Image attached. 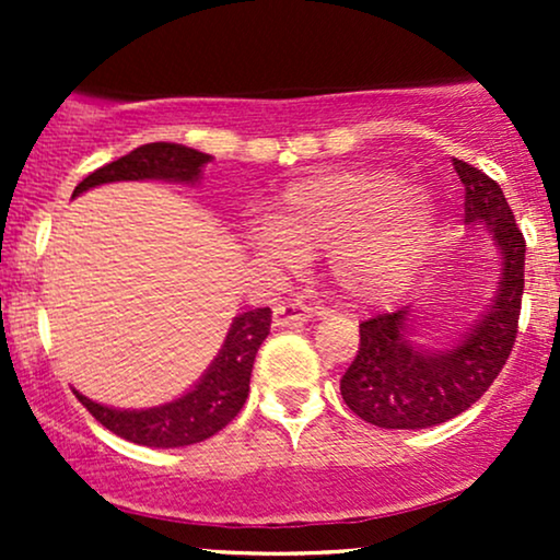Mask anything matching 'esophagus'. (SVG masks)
<instances>
[{"mask_svg": "<svg viewBox=\"0 0 560 560\" xmlns=\"http://www.w3.org/2000/svg\"><path fill=\"white\" fill-rule=\"evenodd\" d=\"M313 318V307L300 305V302H284L273 307V326L279 329H298Z\"/></svg>", "mask_w": 560, "mask_h": 560, "instance_id": "34e87169", "label": "esophagus"}]
</instances>
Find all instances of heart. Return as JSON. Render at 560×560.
Returning <instances> with one entry per match:
<instances>
[{"label":"heart","instance_id":"heart-1","mask_svg":"<svg viewBox=\"0 0 560 560\" xmlns=\"http://www.w3.org/2000/svg\"><path fill=\"white\" fill-rule=\"evenodd\" d=\"M436 236V210L392 171H337L302 178L268 221L249 231L262 260L281 268L334 253V279L355 300L395 298L419 273Z\"/></svg>","mask_w":560,"mask_h":560}]
</instances>
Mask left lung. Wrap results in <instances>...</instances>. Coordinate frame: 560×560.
Wrapping results in <instances>:
<instances>
[{
  "label": "left lung",
  "mask_w": 560,
  "mask_h": 560,
  "mask_svg": "<svg viewBox=\"0 0 560 560\" xmlns=\"http://www.w3.org/2000/svg\"><path fill=\"white\" fill-rule=\"evenodd\" d=\"M453 165L464 184V221L485 229L500 253L498 289L445 347L410 342L413 305L363 320L339 392L352 413L382 429H429L464 413L490 389L516 342L526 242L503 189L464 160Z\"/></svg>",
  "instance_id": "8db88e82"
}]
</instances>
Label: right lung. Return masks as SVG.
Returning a JSON list of instances; mask_svg holds the SVG:
<instances>
[{
    "label": "right lung",
    "instance_id": "add662e5",
    "mask_svg": "<svg viewBox=\"0 0 560 560\" xmlns=\"http://www.w3.org/2000/svg\"><path fill=\"white\" fill-rule=\"evenodd\" d=\"M210 155L173 141L141 144L128 155L89 173L73 189V197L102 184L115 182H173L195 186L202 178V168ZM271 331V307H255L231 320V329L221 350L208 365L199 382L176 400L155 408L120 410L110 405L89 400L75 392L83 408L113 434L147 447H184L208 440L221 432L242 410L249 395V376L258 355V347Z\"/></svg>",
    "mask_w": 560,
    "mask_h": 560
}]
</instances>
